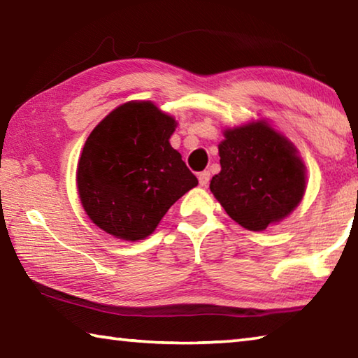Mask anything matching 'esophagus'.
Here are the masks:
<instances>
[{
	"instance_id": "obj_1",
	"label": "esophagus",
	"mask_w": 358,
	"mask_h": 358,
	"mask_svg": "<svg viewBox=\"0 0 358 358\" xmlns=\"http://www.w3.org/2000/svg\"><path fill=\"white\" fill-rule=\"evenodd\" d=\"M199 183H201V186H207L210 183V172L208 171H203L199 173Z\"/></svg>"
}]
</instances>
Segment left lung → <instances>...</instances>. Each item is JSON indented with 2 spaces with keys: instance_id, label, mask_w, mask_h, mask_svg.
I'll use <instances>...</instances> for the list:
<instances>
[{
  "instance_id": "8db88e82",
  "label": "left lung",
  "mask_w": 358,
  "mask_h": 358,
  "mask_svg": "<svg viewBox=\"0 0 358 358\" xmlns=\"http://www.w3.org/2000/svg\"><path fill=\"white\" fill-rule=\"evenodd\" d=\"M220 143L221 172L210 189L235 222L264 230L281 221L305 192V166L292 143L264 121L227 129Z\"/></svg>"
}]
</instances>
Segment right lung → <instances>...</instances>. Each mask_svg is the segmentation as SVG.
<instances>
[{"label": "right lung", "mask_w": 358, "mask_h": 358, "mask_svg": "<svg viewBox=\"0 0 358 358\" xmlns=\"http://www.w3.org/2000/svg\"><path fill=\"white\" fill-rule=\"evenodd\" d=\"M175 126L172 117L141 101L115 108L93 129L78 161L77 187L96 226L121 240H142L197 186L169 143Z\"/></svg>", "instance_id": "1"}]
</instances>
